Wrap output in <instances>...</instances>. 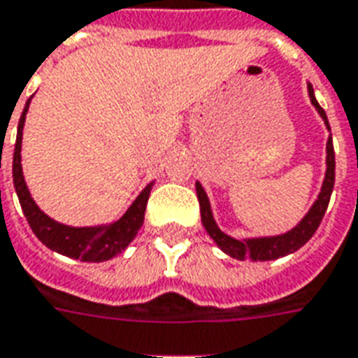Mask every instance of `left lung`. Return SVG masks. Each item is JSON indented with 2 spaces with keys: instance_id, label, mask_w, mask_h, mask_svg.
Wrapping results in <instances>:
<instances>
[{
  "instance_id": "1",
  "label": "left lung",
  "mask_w": 358,
  "mask_h": 358,
  "mask_svg": "<svg viewBox=\"0 0 358 358\" xmlns=\"http://www.w3.org/2000/svg\"><path fill=\"white\" fill-rule=\"evenodd\" d=\"M308 94L310 101L316 106V110L320 112V116L324 118L327 129H329V122H327L326 112H324V108H322L318 104V101H316L312 85H308ZM334 182H336V153H334V141H331V137H329V139H327V171L324 186H322V192H320L316 203L312 205V209L308 211V215H306L292 231H289L287 234H281V236H271V238H231L229 234L221 232V229L215 224L213 215H211V207H209V199L205 196L203 187L199 186V184H196L197 199H199V211H201V222H203L207 234L217 242V246H219L222 252H227L231 257H236V259H254V262L277 259V257L292 254L294 250H299L301 246H304V244L312 238V234L318 231L320 222H322L324 213H326L327 203H329L331 192H334Z\"/></svg>"
}]
</instances>
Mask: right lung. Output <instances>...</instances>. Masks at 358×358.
<instances>
[{"instance_id":"right-lung-1","label":"right lung","mask_w":358,"mask_h":358,"mask_svg":"<svg viewBox=\"0 0 358 358\" xmlns=\"http://www.w3.org/2000/svg\"><path fill=\"white\" fill-rule=\"evenodd\" d=\"M29 102H31V99H29ZM29 102H27V106L22 110L21 120H19L17 141H15L13 184L15 192L19 196L22 213H24L27 221L31 224L32 232L50 250L59 252V254H64L67 257L81 259V262H104V259L118 256V254H122L127 248V244L136 238L137 231L143 224L145 207H147V201H149L151 186L145 187L122 219L112 222V224H106V227L75 229V227L59 224L54 219H50L48 215L42 213L38 209V205L32 201L21 171L22 126H24V116H27V110H29Z\"/></svg>"}]
</instances>
